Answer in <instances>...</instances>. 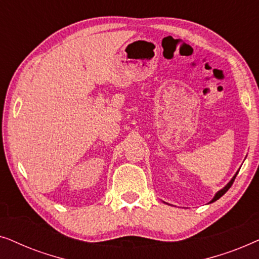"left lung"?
<instances>
[{"mask_svg":"<svg viewBox=\"0 0 259 259\" xmlns=\"http://www.w3.org/2000/svg\"><path fill=\"white\" fill-rule=\"evenodd\" d=\"M238 172H239V171H237V172H236V175L233 176L232 178H231V180H230V182H229L228 184H226V185H225L224 187H223L222 190H219L218 192L214 194V197L212 198V200L210 201V204H211V203H213V201H215V200H218L219 198H221L222 196H224V194L226 193V191H228V190L230 189V187H231V185H232V184H233V182H235V178H236V177H237V175H238Z\"/></svg>","mask_w":259,"mask_h":259,"instance_id":"1","label":"left lung"}]
</instances>
